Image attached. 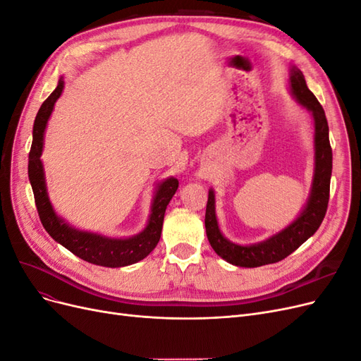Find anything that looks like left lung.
<instances>
[{
    "label": "left lung",
    "mask_w": 361,
    "mask_h": 361,
    "mask_svg": "<svg viewBox=\"0 0 361 361\" xmlns=\"http://www.w3.org/2000/svg\"><path fill=\"white\" fill-rule=\"evenodd\" d=\"M290 93L302 105L305 110L312 113L314 125V174L309 200L304 209L286 228L272 235L267 241L251 245H239L231 243L223 236L218 227L215 214V194L209 190L204 215L206 235L215 253L226 262L236 267L256 268L268 264H276L290 253H293L301 244L318 231L330 199V179L333 170V152L329 138V122L324 113V108L316 99L314 94L305 84L302 72L292 66L289 72Z\"/></svg>",
    "instance_id": "obj_1"
}]
</instances>
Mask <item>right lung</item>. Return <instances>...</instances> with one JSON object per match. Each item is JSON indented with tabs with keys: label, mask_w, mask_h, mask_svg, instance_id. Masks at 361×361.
Instances as JSON below:
<instances>
[{
	"label": "right lung",
	"mask_w": 361,
	"mask_h": 361,
	"mask_svg": "<svg viewBox=\"0 0 361 361\" xmlns=\"http://www.w3.org/2000/svg\"><path fill=\"white\" fill-rule=\"evenodd\" d=\"M63 87L64 81L60 78L56 90L48 96V99L39 108L35 126H32V143L28 155V178L32 192H35V202L40 221L52 239H56L64 248H68L75 256L89 262V264L108 268L137 264L141 259H145L159 243L164 214H166L167 204L179 187V180L176 178H169L158 185L154 202H152L147 226L138 235L130 238H108L92 232L78 231V228L69 226L56 214L49 202L45 171H43V164L40 159L47 123L54 110V105L61 96Z\"/></svg>",
	"instance_id": "1"
}]
</instances>
